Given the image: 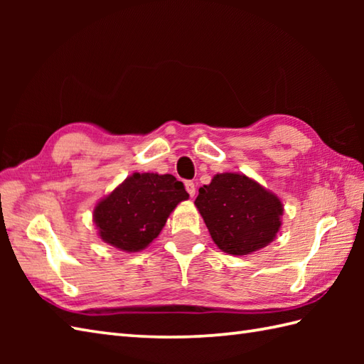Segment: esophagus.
Returning <instances> with one entry per match:
<instances>
[{"mask_svg":"<svg viewBox=\"0 0 364 364\" xmlns=\"http://www.w3.org/2000/svg\"><path fill=\"white\" fill-rule=\"evenodd\" d=\"M184 186H186V191H188V194H189L191 197L196 196V184H194V183H192V181H186V183H184Z\"/></svg>","mask_w":364,"mask_h":364,"instance_id":"1","label":"esophagus"}]
</instances>
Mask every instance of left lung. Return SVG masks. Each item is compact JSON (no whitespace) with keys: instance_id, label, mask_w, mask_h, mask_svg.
Returning <instances> with one entry per match:
<instances>
[{"instance_id":"1","label":"left lung","mask_w":364,"mask_h":364,"mask_svg":"<svg viewBox=\"0 0 364 364\" xmlns=\"http://www.w3.org/2000/svg\"><path fill=\"white\" fill-rule=\"evenodd\" d=\"M197 210L215 245L228 255H249L275 239L283 203L244 173H218L198 189Z\"/></svg>"}]
</instances>
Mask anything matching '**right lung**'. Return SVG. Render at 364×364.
Returning a JSON list of instances; mask_svg holds the SVG:
<instances>
[{
    "label": "right lung",
    "mask_w": 364,
    "mask_h": 364,
    "mask_svg": "<svg viewBox=\"0 0 364 364\" xmlns=\"http://www.w3.org/2000/svg\"><path fill=\"white\" fill-rule=\"evenodd\" d=\"M173 175L133 173L94 210L98 236L123 252H139L158 237L176 205L188 200Z\"/></svg>",
    "instance_id": "add662e5"
}]
</instances>
